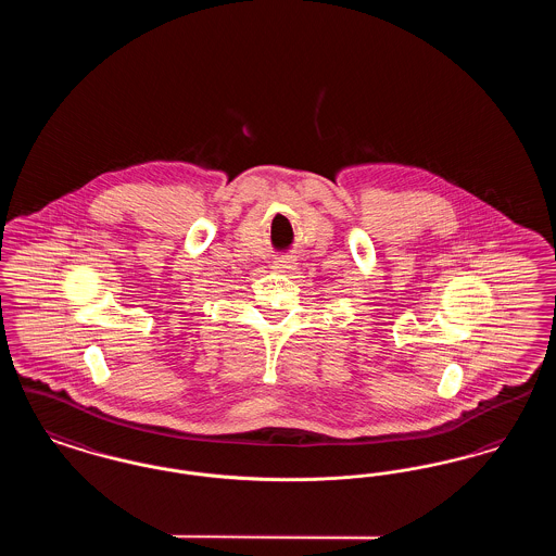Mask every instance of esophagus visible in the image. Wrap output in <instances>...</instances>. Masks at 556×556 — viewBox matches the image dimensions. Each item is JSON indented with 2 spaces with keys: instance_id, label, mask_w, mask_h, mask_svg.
<instances>
[{
  "instance_id": "34e87169",
  "label": "esophagus",
  "mask_w": 556,
  "mask_h": 556,
  "mask_svg": "<svg viewBox=\"0 0 556 556\" xmlns=\"http://www.w3.org/2000/svg\"><path fill=\"white\" fill-rule=\"evenodd\" d=\"M293 265H295V258L293 256H281L279 261H277V265H275V268H293Z\"/></svg>"
}]
</instances>
